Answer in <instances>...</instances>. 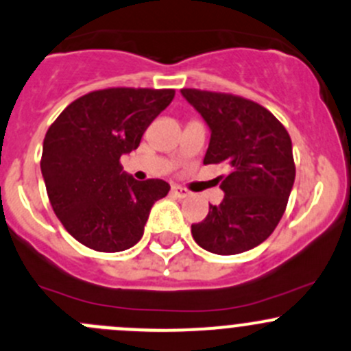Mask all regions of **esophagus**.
<instances>
[{"instance_id": "esophagus-1", "label": "esophagus", "mask_w": 351, "mask_h": 351, "mask_svg": "<svg viewBox=\"0 0 351 351\" xmlns=\"http://www.w3.org/2000/svg\"><path fill=\"white\" fill-rule=\"evenodd\" d=\"M171 193L173 195L180 197V199H185V197H189V190L183 189V186H180V185H171Z\"/></svg>"}]
</instances>
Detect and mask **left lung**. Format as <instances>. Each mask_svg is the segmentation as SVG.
<instances>
[{
  "label": "left lung",
  "mask_w": 351,
  "mask_h": 351,
  "mask_svg": "<svg viewBox=\"0 0 351 351\" xmlns=\"http://www.w3.org/2000/svg\"><path fill=\"white\" fill-rule=\"evenodd\" d=\"M210 130L204 165H224V199L192 224L204 250L234 255L257 247L278 226L295 182L291 138L271 111L231 94L182 89Z\"/></svg>",
  "instance_id": "left-lung-1"
}]
</instances>
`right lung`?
<instances>
[{"label": "right lung", "mask_w": 351, "mask_h": 351, "mask_svg": "<svg viewBox=\"0 0 351 351\" xmlns=\"http://www.w3.org/2000/svg\"><path fill=\"white\" fill-rule=\"evenodd\" d=\"M175 97L173 89L94 90L66 106L47 130L40 171L64 230L97 252H121L144 234L151 207L168 195L165 180L137 182L120 158Z\"/></svg>", "instance_id": "right-lung-1"}]
</instances>
